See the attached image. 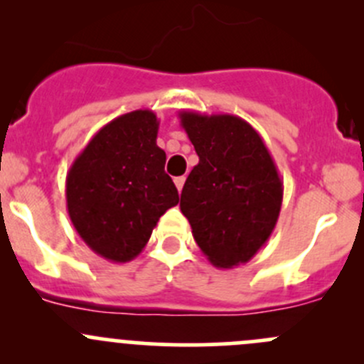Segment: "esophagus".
<instances>
[{"label":"esophagus","mask_w":364,"mask_h":364,"mask_svg":"<svg viewBox=\"0 0 364 364\" xmlns=\"http://www.w3.org/2000/svg\"><path fill=\"white\" fill-rule=\"evenodd\" d=\"M185 181H186L185 176H179V178H174V185H176V188H178V192H181L183 185H185Z\"/></svg>","instance_id":"obj_1"}]
</instances>
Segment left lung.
<instances>
[{
	"mask_svg": "<svg viewBox=\"0 0 364 364\" xmlns=\"http://www.w3.org/2000/svg\"><path fill=\"white\" fill-rule=\"evenodd\" d=\"M199 164L181 192L183 215L209 262H248L278 222L284 183L255 128L232 114L179 112Z\"/></svg>",
	"mask_w": 364,
	"mask_h": 364,
	"instance_id": "8db88e82",
	"label": "left lung"
}]
</instances>
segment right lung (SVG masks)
Returning <instances> with one entry per match:
<instances>
[{"instance_id": "right-lung-1", "label": "right lung", "mask_w": 364, "mask_h": 364, "mask_svg": "<svg viewBox=\"0 0 364 364\" xmlns=\"http://www.w3.org/2000/svg\"><path fill=\"white\" fill-rule=\"evenodd\" d=\"M159 117L139 109L93 135L67 174V209L73 227L97 255L135 259L160 216L179 203L156 146Z\"/></svg>"}]
</instances>
